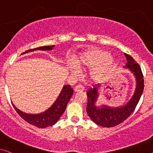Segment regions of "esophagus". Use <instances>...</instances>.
<instances>
[{"instance_id":"34e87169","label":"esophagus","mask_w":153,"mask_h":153,"mask_svg":"<svg viewBox=\"0 0 153 153\" xmlns=\"http://www.w3.org/2000/svg\"><path fill=\"white\" fill-rule=\"evenodd\" d=\"M84 90V87L81 85V84H79V85H77L74 88L75 92H79V91H83Z\"/></svg>"}]
</instances>
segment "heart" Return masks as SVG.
I'll use <instances>...</instances> for the list:
<instances>
[{
	"label": "heart",
	"instance_id": "1",
	"mask_svg": "<svg viewBox=\"0 0 153 153\" xmlns=\"http://www.w3.org/2000/svg\"><path fill=\"white\" fill-rule=\"evenodd\" d=\"M75 63L79 69L91 68L90 79L94 82H99L112 71L115 67L116 61L110 56L108 51L94 49L82 53L76 58ZM68 69L73 76L79 74V70L74 65H69Z\"/></svg>",
	"mask_w": 153,
	"mask_h": 153
}]
</instances>
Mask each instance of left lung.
<instances>
[{
	"mask_svg": "<svg viewBox=\"0 0 153 153\" xmlns=\"http://www.w3.org/2000/svg\"><path fill=\"white\" fill-rule=\"evenodd\" d=\"M127 63L124 69H129L135 78V88L131 98L122 106L113 107L105 104L97 106L99 98V84L93 86L86 92L88 97L86 112L91 120L103 127H113L126 120L135 110L143 91V77L140 65L131 56L124 53Z\"/></svg>",
	"mask_w": 153,
	"mask_h": 153,
	"instance_id": "8db88e82",
	"label": "left lung"
}]
</instances>
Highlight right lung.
Masks as SVG:
<instances>
[{
    "label": "right lung",
    "mask_w": 153,
    "mask_h": 153,
    "mask_svg": "<svg viewBox=\"0 0 153 153\" xmlns=\"http://www.w3.org/2000/svg\"><path fill=\"white\" fill-rule=\"evenodd\" d=\"M55 45L51 46H43L33 49H30L26 51L22 54H25L29 52L34 51L36 50H41V51H51L53 50ZM74 94V90L71 87L70 85H65L63 86L62 91H60L58 97H57L56 101L50 106L47 110L44 112L38 114H29L24 113L19 110L13 104V108H15L17 113L24 120L31 125H33L38 128H46L51 126L54 125L58 121L60 120L65 109L67 108L68 102L71 97Z\"/></svg>",
    "instance_id": "right-lung-1"
}]
</instances>
